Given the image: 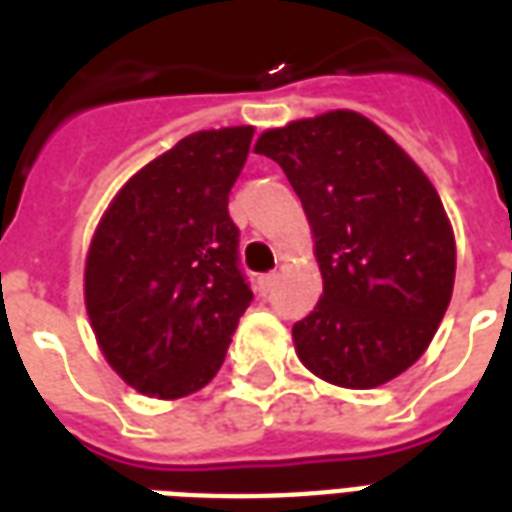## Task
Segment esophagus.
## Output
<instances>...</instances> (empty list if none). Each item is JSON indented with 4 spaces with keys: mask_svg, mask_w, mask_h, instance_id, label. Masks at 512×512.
Returning <instances> with one entry per match:
<instances>
[{
    "mask_svg": "<svg viewBox=\"0 0 512 512\" xmlns=\"http://www.w3.org/2000/svg\"><path fill=\"white\" fill-rule=\"evenodd\" d=\"M257 285H260V290H263V293H268V290L277 285V271H271V274H263V277L257 279Z\"/></svg>",
    "mask_w": 512,
    "mask_h": 512,
    "instance_id": "1",
    "label": "esophagus"
}]
</instances>
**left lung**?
Masks as SVG:
<instances>
[{"label":"left lung","mask_w":512,"mask_h":512,"mask_svg":"<svg viewBox=\"0 0 512 512\" xmlns=\"http://www.w3.org/2000/svg\"><path fill=\"white\" fill-rule=\"evenodd\" d=\"M299 194L323 293L293 326L301 365L345 389H373L425 354L450 307L455 235L428 175L351 109L260 134Z\"/></svg>","instance_id":"obj_1"}]
</instances>
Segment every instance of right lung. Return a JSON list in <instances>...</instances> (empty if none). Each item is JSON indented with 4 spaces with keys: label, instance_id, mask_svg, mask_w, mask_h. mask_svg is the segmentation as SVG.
<instances>
[{
    "label": "right lung",
    "instance_id": "right-lung-1",
    "mask_svg": "<svg viewBox=\"0 0 512 512\" xmlns=\"http://www.w3.org/2000/svg\"><path fill=\"white\" fill-rule=\"evenodd\" d=\"M252 134L183 136L117 191L95 227L84 263L90 326L112 370L142 395L175 400L208 384L252 301L227 213Z\"/></svg>",
    "mask_w": 512,
    "mask_h": 512
}]
</instances>
